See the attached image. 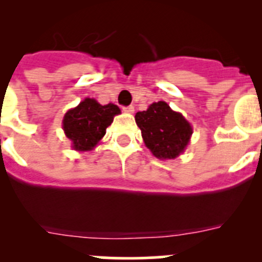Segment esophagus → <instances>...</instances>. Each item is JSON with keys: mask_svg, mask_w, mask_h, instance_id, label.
Masks as SVG:
<instances>
[{"mask_svg": "<svg viewBox=\"0 0 262 262\" xmlns=\"http://www.w3.org/2000/svg\"><path fill=\"white\" fill-rule=\"evenodd\" d=\"M124 113H128V114H133L134 113V106L133 105H129V106H124L123 107Z\"/></svg>", "mask_w": 262, "mask_h": 262, "instance_id": "esophagus-1", "label": "esophagus"}]
</instances>
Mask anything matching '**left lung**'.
Segmentation results:
<instances>
[{
  "label": "left lung",
  "instance_id": "left-lung-1",
  "mask_svg": "<svg viewBox=\"0 0 262 262\" xmlns=\"http://www.w3.org/2000/svg\"><path fill=\"white\" fill-rule=\"evenodd\" d=\"M136 123L147 148L160 160H173L180 156L192 134L189 121L165 101L153 102L146 112L137 113Z\"/></svg>",
  "mask_w": 262,
  "mask_h": 262
}]
</instances>
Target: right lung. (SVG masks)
<instances>
[{
	"label": "right lung",
	"mask_w": 262,
	"mask_h": 262,
	"mask_svg": "<svg viewBox=\"0 0 262 262\" xmlns=\"http://www.w3.org/2000/svg\"><path fill=\"white\" fill-rule=\"evenodd\" d=\"M120 109L114 104L101 105L94 99H84L66 113L63 118V130L72 141L76 150H91L106 133Z\"/></svg>",
	"instance_id": "1"
}]
</instances>
